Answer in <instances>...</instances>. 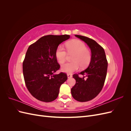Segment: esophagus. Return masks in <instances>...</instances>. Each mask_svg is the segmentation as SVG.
Instances as JSON below:
<instances>
[{
	"mask_svg": "<svg viewBox=\"0 0 131 131\" xmlns=\"http://www.w3.org/2000/svg\"><path fill=\"white\" fill-rule=\"evenodd\" d=\"M67 77H68V78H70L72 77V74H67Z\"/></svg>",
	"mask_w": 131,
	"mask_h": 131,
	"instance_id": "1",
	"label": "esophagus"
}]
</instances>
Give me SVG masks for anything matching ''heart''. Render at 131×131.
<instances>
[{"label":"heart","mask_w":131,"mask_h":131,"mask_svg":"<svg viewBox=\"0 0 131 131\" xmlns=\"http://www.w3.org/2000/svg\"><path fill=\"white\" fill-rule=\"evenodd\" d=\"M66 47L69 53H75L72 61L67 63L61 67L62 72L72 73L77 71L81 67L85 68L88 66L91 60V54L89 49L86 48L85 43L79 40H73L67 43ZM55 55L58 63L62 64L66 61L67 53L62 46H59L55 52Z\"/></svg>","instance_id":"obj_1"}]
</instances>
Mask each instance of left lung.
<instances>
[{
	"label": "left lung",
	"mask_w": 131,
	"mask_h": 131,
	"mask_svg": "<svg viewBox=\"0 0 131 131\" xmlns=\"http://www.w3.org/2000/svg\"><path fill=\"white\" fill-rule=\"evenodd\" d=\"M87 43L91 51V60L89 67L79 74L80 78L74 74L76 84L71 89L73 97L79 102H84L93 100L101 91L106 76L108 62L104 49L93 39L79 35H75Z\"/></svg>",
	"instance_id": "8db88e82"
}]
</instances>
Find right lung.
Wrapping results in <instances>:
<instances>
[{
	"label": "right lung",
	"instance_id": "add662e5",
	"mask_svg": "<svg viewBox=\"0 0 131 131\" xmlns=\"http://www.w3.org/2000/svg\"><path fill=\"white\" fill-rule=\"evenodd\" d=\"M69 38L66 34L46 35L28 49L23 62V77L28 90L37 100L53 101L61 85L67 80L64 73L54 74L60 68L55 52L58 45Z\"/></svg>",
	"mask_w": 131,
	"mask_h": 131
}]
</instances>
